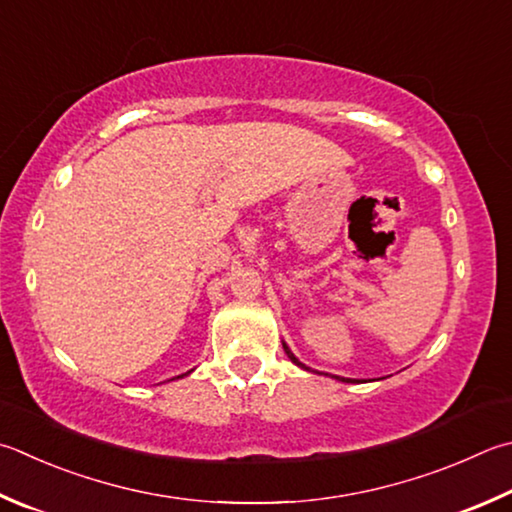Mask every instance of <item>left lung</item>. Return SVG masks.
Wrapping results in <instances>:
<instances>
[{
  "label": "left lung",
  "mask_w": 512,
  "mask_h": 512,
  "mask_svg": "<svg viewBox=\"0 0 512 512\" xmlns=\"http://www.w3.org/2000/svg\"><path fill=\"white\" fill-rule=\"evenodd\" d=\"M282 347H284V351H286V356H288V358H291V362H295V365H297V367H302L304 371H313L311 367H306V365H304V362H300V360H297V358H295V353H293L291 349H288V345H286V342H282ZM315 374H320V371H315ZM324 376H329V374H324ZM331 378H336V380H340V383H360V380H356V378H342V376H331Z\"/></svg>",
  "instance_id": "left-lung-1"
}]
</instances>
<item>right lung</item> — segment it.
Returning a JSON list of instances; mask_svg holds the SVG:
<instances>
[{"label":"right lung","mask_w":512,"mask_h":512,"mask_svg":"<svg viewBox=\"0 0 512 512\" xmlns=\"http://www.w3.org/2000/svg\"><path fill=\"white\" fill-rule=\"evenodd\" d=\"M192 371V369H190ZM190 371H188V374H190ZM188 374H181V376H176V378H183V376H188Z\"/></svg>","instance_id":"obj_1"}]
</instances>
